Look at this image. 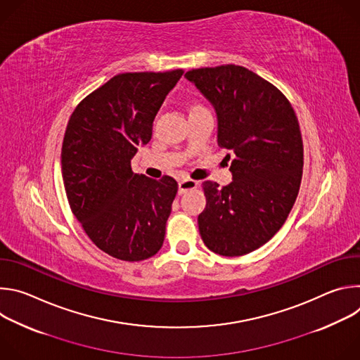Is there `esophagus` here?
<instances>
[{
	"label": "esophagus",
	"mask_w": 360,
	"mask_h": 360,
	"mask_svg": "<svg viewBox=\"0 0 360 360\" xmlns=\"http://www.w3.org/2000/svg\"><path fill=\"white\" fill-rule=\"evenodd\" d=\"M196 186H198V182H196V181H192V179L185 178V179H181V181H179V184H178V192L182 195V193H185V192H188V191L195 189Z\"/></svg>",
	"instance_id": "1"
}]
</instances>
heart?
Here are the masks:
<instances>
[{
    "instance_id": "1",
    "label": "heart",
    "mask_w": 360,
    "mask_h": 360,
    "mask_svg": "<svg viewBox=\"0 0 360 360\" xmlns=\"http://www.w3.org/2000/svg\"><path fill=\"white\" fill-rule=\"evenodd\" d=\"M199 108H202V107H199V105H196V107H193V108H192V111H193V110H199Z\"/></svg>"
}]
</instances>
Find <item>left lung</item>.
<instances>
[{
    "mask_svg": "<svg viewBox=\"0 0 360 360\" xmlns=\"http://www.w3.org/2000/svg\"><path fill=\"white\" fill-rule=\"evenodd\" d=\"M215 108L218 145L229 150L232 182H203L207 207L199 233L212 252L242 256L265 245L285 224L296 200L303 142L288 98L239 65L185 74Z\"/></svg>",
    "mask_w": 360,
    "mask_h": 360,
    "instance_id": "left-lung-1",
    "label": "left lung"
}]
</instances>
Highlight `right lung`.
<instances>
[{
  "instance_id": "obj_1",
  "label": "right lung",
  "mask_w": 360,
  "mask_h": 360,
  "mask_svg": "<svg viewBox=\"0 0 360 360\" xmlns=\"http://www.w3.org/2000/svg\"><path fill=\"white\" fill-rule=\"evenodd\" d=\"M182 74H118L84 98L68 121L61 165L71 211L117 259H148L164 243L178 184L134 174L131 160L150 141L153 120Z\"/></svg>"
}]
</instances>
